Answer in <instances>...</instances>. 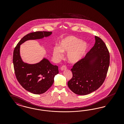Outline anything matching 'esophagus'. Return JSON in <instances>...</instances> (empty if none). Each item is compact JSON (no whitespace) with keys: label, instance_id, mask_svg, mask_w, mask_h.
Returning <instances> with one entry per match:
<instances>
[{"label":"esophagus","instance_id":"34e87169","mask_svg":"<svg viewBox=\"0 0 124 124\" xmlns=\"http://www.w3.org/2000/svg\"><path fill=\"white\" fill-rule=\"evenodd\" d=\"M67 69V67L65 65H63L61 67V71H64L65 70H66Z\"/></svg>","mask_w":124,"mask_h":124}]
</instances>
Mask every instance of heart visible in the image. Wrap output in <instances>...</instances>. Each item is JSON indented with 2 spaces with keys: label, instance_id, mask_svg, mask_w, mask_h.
<instances>
[{
  "label": "heart",
  "instance_id": "heart-1",
  "mask_svg": "<svg viewBox=\"0 0 124 124\" xmlns=\"http://www.w3.org/2000/svg\"><path fill=\"white\" fill-rule=\"evenodd\" d=\"M87 49L88 45L85 42L81 41L75 36H68L61 41L60 47H54L53 56L57 60H59L63 57V53H68L67 58L68 61L75 63L82 58Z\"/></svg>",
  "mask_w": 124,
  "mask_h": 124
}]
</instances>
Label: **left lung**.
<instances>
[{"mask_svg": "<svg viewBox=\"0 0 124 124\" xmlns=\"http://www.w3.org/2000/svg\"><path fill=\"white\" fill-rule=\"evenodd\" d=\"M95 43L85 56L71 69L72 77L68 82L74 93L85 95L100 88L104 82L110 64V53L104 41L95 36Z\"/></svg>", "mask_w": 124, "mask_h": 124, "instance_id": "1", "label": "left lung"}]
</instances>
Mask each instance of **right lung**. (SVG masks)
Instances as JSON below:
<instances>
[{"instance_id":"right-lung-1","label":"right lung","mask_w":124,"mask_h":124,"mask_svg":"<svg viewBox=\"0 0 124 124\" xmlns=\"http://www.w3.org/2000/svg\"><path fill=\"white\" fill-rule=\"evenodd\" d=\"M52 33L46 31L30 33L21 39L13 51V63L18 82L24 89L33 94H42L50 88L55 75L59 72L58 66L52 65L45 58L35 64L24 63L20 56V46L28 40L41 39Z\"/></svg>"}]
</instances>
